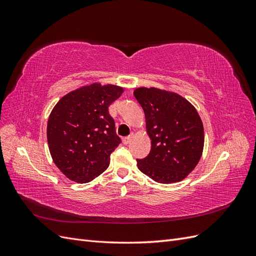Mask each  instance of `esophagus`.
<instances>
[{
  "label": "esophagus",
  "mask_w": 256,
  "mask_h": 256,
  "mask_svg": "<svg viewBox=\"0 0 256 256\" xmlns=\"http://www.w3.org/2000/svg\"><path fill=\"white\" fill-rule=\"evenodd\" d=\"M132 138H134V134H131V136H125V138H122V143L125 144V145H127V144H129L130 143V141L132 140Z\"/></svg>",
  "instance_id": "1"
}]
</instances>
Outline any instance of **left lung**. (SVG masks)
Returning <instances> with one entry per match:
<instances>
[{
	"instance_id": "obj_1",
	"label": "left lung",
	"mask_w": 256,
	"mask_h": 256,
	"mask_svg": "<svg viewBox=\"0 0 256 256\" xmlns=\"http://www.w3.org/2000/svg\"><path fill=\"white\" fill-rule=\"evenodd\" d=\"M134 95L143 108L150 138L148 156L136 159L138 170L159 184L184 180L198 166L204 148V126L196 109L177 92L138 88Z\"/></svg>"
}]
</instances>
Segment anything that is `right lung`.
<instances>
[{"mask_svg": "<svg viewBox=\"0 0 256 256\" xmlns=\"http://www.w3.org/2000/svg\"><path fill=\"white\" fill-rule=\"evenodd\" d=\"M122 92L118 85L95 82L69 92L54 106L47 140L53 162L68 180L90 182L109 166L120 143L109 106Z\"/></svg>", "mask_w": 256, "mask_h": 256, "instance_id": "right-lung-1", "label": "right lung"}]
</instances>
